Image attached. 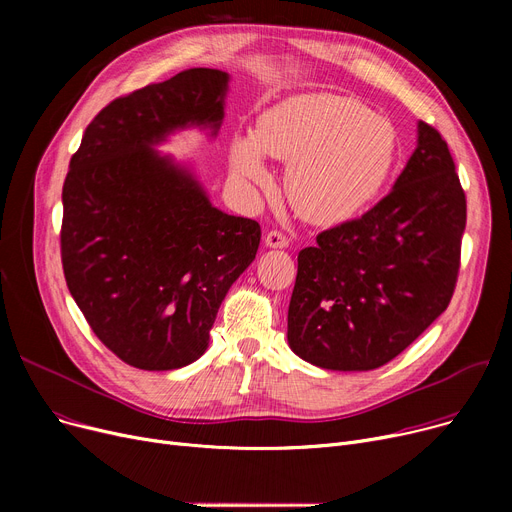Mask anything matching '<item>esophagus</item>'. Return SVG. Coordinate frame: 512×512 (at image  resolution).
Wrapping results in <instances>:
<instances>
[{
    "instance_id": "1",
    "label": "esophagus",
    "mask_w": 512,
    "mask_h": 512,
    "mask_svg": "<svg viewBox=\"0 0 512 512\" xmlns=\"http://www.w3.org/2000/svg\"><path fill=\"white\" fill-rule=\"evenodd\" d=\"M288 242L290 240L280 230H272V232H267V236H265V245L270 249H286Z\"/></svg>"
}]
</instances>
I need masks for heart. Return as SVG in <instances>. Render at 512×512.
I'll list each match as a JSON object with an SVG mask.
<instances>
[{"label": "heart", "mask_w": 512, "mask_h": 512, "mask_svg": "<svg viewBox=\"0 0 512 512\" xmlns=\"http://www.w3.org/2000/svg\"><path fill=\"white\" fill-rule=\"evenodd\" d=\"M263 153L288 164L286 195L305 220L338 224L378 195L394 164L396 132L353 97L299 95L265 112L255 139H234L232 176L265 186L272 174Z\"/></svg>", "instance_id": "heart-1"}]
</instances>
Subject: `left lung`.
<instances>
[{
    "mask_svg": "<svg viewBox=\"0 0 512 512\" xmlns=\"http://www.w3.org/2000/svg\"><path fill=\"white\" fill-rule=\"evenodd\" d=\"M467 201L442 134L417 124V149L392 191L299 253L288 344L311 365L378 369L446 311L461 265Z\"/></svg>",
    "mask_w": 512,
    "mask_h": 512,
    "instance_id": "left-lung-1",
    "label": "left lung"
}]
</instances>
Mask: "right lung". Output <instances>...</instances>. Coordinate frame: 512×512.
Instances as JSON below:
<instances>
[{
	"label": "right lung",
	"mask_w": 512,
	"mask_h": 512,
	"mask_svg": "<svg viewBox=\"0 0 512 512\" xmlns=\"http://www.w3.org/2000/svg\"><path fill=\"white\" fill-rule=\"evenodd\" d=\"M230 76L191 68L114 99L87 126L62 188V265L95 336L124 363L197 361L261 228L213 207L155 145L188 126L218 134Z\"/></svg>",
	"instance_id": "right-lung-1"
}]
</instances>
